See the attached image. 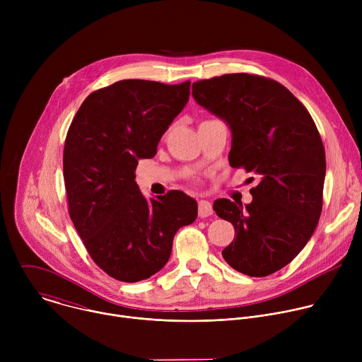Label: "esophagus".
Returning a JSON list of instances; mask_svg holds the SVG:
<instances>
[{"label":"esophagus","mask_w":362,"mask_h":362,"mask_svg":"<svg viewBox=\"0 0 362 362\" xmlns=\"http://www.w3.org/2000/svg\"><path fill=\"white\" fill-rule=\"evenodd\" d=\"M214 214L212 203L208 200H199V216L200 218H208Z\"/></svg>","instance_id":"1"}]
</instances>
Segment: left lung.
<instances>
[{"mask_svg":"<svg viewBox=\"0 0 362 362\" xmlns=\"http://www.w3.org/2000/svg\"><path fill=\"white\" fill-rule=\"evenodd\" d=\"M192 94L230 127V166L261 180L249 204L214 202L236 233L222 255L238 272L268 276L293 259L318 225L327 169L320 132L302 103L272 78L223 74L193 83Z\"/></svg>","mask_w":362,"mask_h":362,"instance_id":"obj_1","label":"left lung"}]
</instances>
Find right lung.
<instances>
[{"label": "right lung", "mask_w": 362, "mask_h": 362, "mask_svg": "<svg viewBox=\"0 0 362 362\" xmlns=\"http://www.w3.org/2000/svg\"><path fill=\"white\" fill-rule=\"evenodd\" d=\"M190 94V81L122 80L93 91L67 132L63 169L69 214L91 259L112 278L139 282L169 261L176 232L197 203L180 190L146 199L136 183Z\"/></svg>", "instance_id": "add662e5"}]
</instances>
